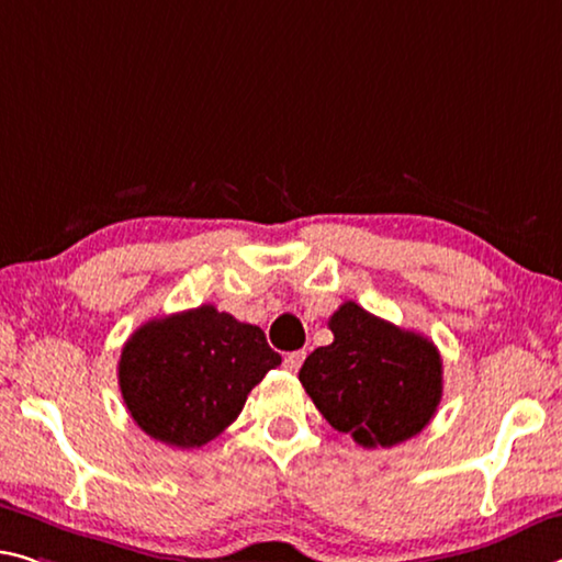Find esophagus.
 <instances>
[{
  "instance_id": "34e87169",
  "label": "esophagus",
  "mask_w": 562,
  "mask_h": 562,
  "mask_svg": "<svg viewBox=\"0 0 562 562\" xmlns=\"http://www.w3.org/2000/svg\"><path fill=\"white\" fill-rule=\"evenodd\" d=\"M305 350H297V352H288L284 355V360H282V364H284V370L288 372H297L300 370V364L305 362Z\"/></svg>"
}]
</instances>
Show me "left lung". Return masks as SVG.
<instances>
[{
    "instance_id": "obj_1",
    "label": "left lung",
    "mask_w": 562,
    "mask_h": 562,
    "mask_svg": "<svg viewBox=\"0 0 562 562\" xmlns=\"http://www.w3.org/2000/svg\"><path fill=\"white\" fill-rule=\"evenodd\" d=\"M335 340L307 355L300 382L335 430L362 448H393L432 420L442 360L420 333L342 302L329 317Z\"/></svg>"
}]
</instances>
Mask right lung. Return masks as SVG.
<instances>
[{"label":"right lung","mask_w":562,"mask_h":562,"mask_svg":"<svg viewBox=\"0 0 562 562\" xmlns=\"http://www.w3.org/2000/svg\"><path fill=\"white\" fill-rule=\"evenodd\" d=\"M280 362L260 327L202 305L135 329L122 347L120 390L149 438L190 450L233 425Z\"/></svg>","instance_id":"1"}]
</instances>
